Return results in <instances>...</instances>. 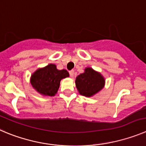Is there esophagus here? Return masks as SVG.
<instances>
[{
    "mask_svg": "<svg viewBox=\"0 0 146 146\" xmlns=\"http://www.w3.org/2000/svg\"><path fill=\"white\" fill-rule=\"evenodd\" d=\"M69 74H70V77L73 78V76H74V70H70V71H69Z\"/></svg>",
    "mask_w": 146,
    "mask_h": 146,
    "instance_id": "esophagus-1",
    "label": "esophagus"
}]
</instances>
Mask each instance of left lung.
Returning a JSON list of instances; mask_svg holds the SVG:
<instances>
[{
    "instance_id": "obj_1",
    "label": "left lung",
    "mask_w": 146,
    "mask_h": 146,
    "mask_svg": "<svg viewBox=\"0 0 146 146\" xmlns=\"http://www.w3.org/2000/svg\"><path fill=\"white\" fill-rule=\"evenodd\" d=\"M104 81L100 73L91 68H86L84 73L76 77V85L80 94L89 97L103 88Z\"/></svg>"
}]
</instances>
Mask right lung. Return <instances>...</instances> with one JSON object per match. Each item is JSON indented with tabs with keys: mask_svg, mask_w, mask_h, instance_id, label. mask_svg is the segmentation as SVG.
<instances>
[{
	"mask_svg": "<svg viewBox=\"0 0 146 146\" xmlns=\"http://www.w3.org/2000/svg\"><path fill=\"white\" fill-rule=\"evenodd\" d=\"M68 76L66 70H58L56 65L50 64L32 74L31 84L41 94L52 96L58 92L61 79Z\"/></svg>",
	"mask_w": 146,
	"mask_h": 146,
	"instance_id": "right-lung-1",
	"label": "right lung"
}]
</instances>
